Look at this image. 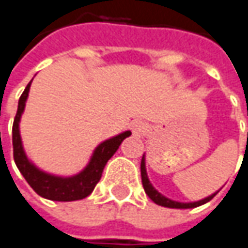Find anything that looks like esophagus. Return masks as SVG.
<instances>
[{"mask_svg": "<svg viewBox=\"0 0 248 248\" xmlns=\"http://www.w3.org/2000/svg\"><path fill=\"white\" fill-rule=\"evenodd\" d=\"M130 129H132V132H133L135 136H142L146 132V124L142 122V121H136V122L132 124Z\"/></svg>", "mask_w": 248, "mask_h": 248, "instance_id": "1", "label": "esophagus"}]
</instances>
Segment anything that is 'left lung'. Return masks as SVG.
Here are the masks:
<instances>
[{"mask_svg": "<svg viewBox=\"0 0 248 248\" xmlns=\"http://www.w3.org/2000/svg\"><path fill=\"white\" fill-rule=\"evenodd\" d=\"M140 176H142V185H143V189H145L146 195H148L155 204L162 205V207H168V208H195V207H200V205L208 202L210 200H213V198L217 195V192H218V191H217L216 194H213V195H210V197H207V198H204V200H201V201H197V202H178V201H172V200L164 197L162 194H159V192L152 186V184H151L149 179H148L146 168H145V155L142 156V161H140Z\"/></svg>", "mask_w": 248, "mask_h": 248, "instance_id": "1", "label": "left lung"}]
</instances>
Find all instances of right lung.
<instances>
[{"instance_id":"obj_1","label":"right lung","mask_w":248,"mask_h":248,"mask_svg":"<svg viewBox=\"0 0 248 248\" xmlns=\"http://www.w3.org/2000/svg\"><path fill=\"white\" fill-rule=\"evenodd\" d=\"M30 86H31V81L27 84L25 90L18 100V109H17V115H16V119L13 124V154H14L16 165L20 170V172L23 173L25 181L30 184V186L40 197L51 200V201L83 200L92 194L96 184L102 178L105 165L113 156V154L118 151V148L121 146L124 138L130 136V132L126 130L115 138H110V139L102 142L93 152V156H92L89 165L75 176L62 178V176H54V175L43 172L38 168H35L25 156L21 138H20L18 124H20V118L24 110L25 100L28 97Z\"/></svg>"}]
</instances>
